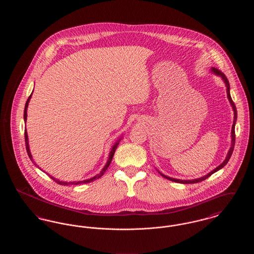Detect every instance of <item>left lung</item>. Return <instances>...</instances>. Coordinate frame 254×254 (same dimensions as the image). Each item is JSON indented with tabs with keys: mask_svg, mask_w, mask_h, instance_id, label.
I'll return each mask as SVG.
<instances>
[{
	"mask_svg": "<svg viewBox=\"0 0 254 254\" xmlns=\"http://www.w3.org/2000/svg\"><path fill=\"white\" fill-rule=\"evenodd\" d=\"M212 71L215 73V74H217L219 76H221L222 78H223V80L225 81V84L227 85V93H228V98H229V100H230V104H231V106H232V109H233V111H234V121H233V125H232V129H231V137H232V143H231V146H230V151H229V153H228V156L226 158V160L219 166L217 167L216 169H213L211 172H209L207 175H205L204 177H202V178H199V179H195V180H189V181H187V180H178V179H174V178H170V177H168V176H166V175H164V174H162V173H160L163 177H165V178H167V179H169L170 181L176 182V183H182V184H194V183H199V182L204 181L205 180L207 177H209L211 174H213L214 172H216L218 171L219 169H222V168H224L227 164H228V162L230 161V157H231V154H232V152H233V149H234V145H235V123H236V120H237V109H236V107H235V105H234V102L232 101V99H231V96H230V83H229V80H228V78L226 77V75L224 74V73L222 72L221 70H219L217 68H212Z\"/></svg>",
	"mask_w": 254,
	"mask_h": 254,
	"instance_id": "left-lung-1",
	"label": "left lung"
}]
</instances>
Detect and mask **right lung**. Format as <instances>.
<instances>
[{
  "label": "right lung",
  "instance_id": "1",
  "mask_svg": "<svg viewBox=\"0 0 254 254\" xmlns=\"http://www.w3.org/2000/svg\"><path fill=\"white\" fill-rule=\"evenodd\" d=\"M32 94V93H31ZM31 94H30V96L28 97V99H27V101H26V103H25V106H24V122L26 121V116H27V114H26V109H27V106H28V103H29V100H30V98H31ZM24 141H25V148H26V151H27V154H28V157L30 158V160L34 163V161L32 160V156H31V153H30V150H29V147H28V138H27V132H26V129L24 128ZM119 142V141H118ZM119 145V143H116L114 146L112 147V149H111V151H110V153H109V160H108V162H107V164H106V166H105V168L103 169V170L100 172V174H98L96 176H94L93 178H90V179H88V180H85V181H79V182H69V183H67V182H62L59 181V180H57V179H55V178H53V177H51L50 175V177H51V179H53L54 181L56 182L57 184H59V185H62V186H68V185H79V184H85V183H90V182L95 181L96 179H99L101 176H103L104 175V173L106 172V170L108 169V168L109 167V165H110V163H111V161H112V158H113V155H114V153H115V150H116V148H117V145ZM34 165L37 166L36 163H34ZM38 167V166H37ZM39 168V167H38ZM49 175V174H48Z\"/></svg>",
  "mask_w": 254,
  "mask_h": 254
}]
</instances>
